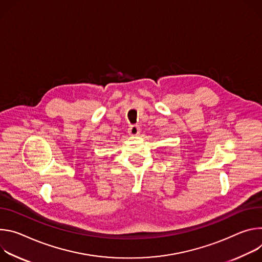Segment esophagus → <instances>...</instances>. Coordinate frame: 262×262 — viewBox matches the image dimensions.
<instances>
[{"mask_svg": "<svg viewBox=\"0 0 262 262\" xmlns=\"http://www.w3.org/2000/svg\"><path fill=\"white\" fill-rule=\"evenodd\" d=\"M139 130H140V128L138 125H131L128 129V133L132 136H135V135L139 134Z\"/></svg>", "mask_w": 262, "mask_h": 262, "instance_id": "obj_1", "label": "esophagus"}]
</instances>
